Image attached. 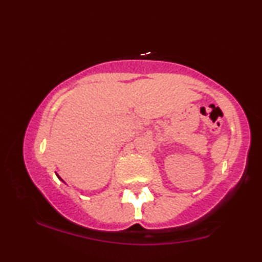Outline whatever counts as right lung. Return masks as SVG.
<instances>
[{"instance_id": "obj_1", "label": "right lung", "mask_w": 262, "mask_h": 262, "mask_svg": "<svg viewBox=\"0 0 262 262\" xmlns=\"http://www.w3.org/2000/svg\"><path fill=\"white\" fill-rule=\"evenodd\" d=\"M56 176H58V175H56ZM59 177V176H58ZM59 179H60V177H59ZM60 180H61V179H60ZM61 181H62V180H61Z\"/></svg>"}]
</instances>
